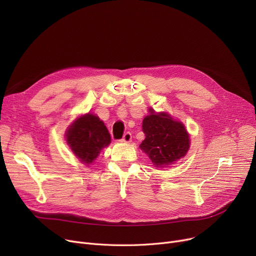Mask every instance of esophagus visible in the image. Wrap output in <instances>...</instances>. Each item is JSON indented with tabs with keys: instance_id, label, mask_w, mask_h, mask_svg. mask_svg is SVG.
Here are the masks:
<instances>
[{
	"instance_id": "esophagus-1",
	"label": "esophagus",
	"mask_w": 256,
	"mask_h": 256,
	"mask_svg": "<svg viewBox=\"0 0 256 256\" xmlns=\"http://www.w3.org/2000/svg\"><path fill=\"white\" fill-rule=\"evenodd\" d=\"M121 142H124V143H130V141H132V134L130 132H126L124 135V138L120 140Z\"/></svg>"
}]
</instances>
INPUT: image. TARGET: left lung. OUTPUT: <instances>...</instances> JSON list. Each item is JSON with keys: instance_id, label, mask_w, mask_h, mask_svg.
<instances>
[{"instance_id": "obj_1", "label": "left lung", "mask_w": 256, "mask_h": 256, "mask_svg": "<svg viewBox=\"0 0 256 256\" xmlns=\"http://www.w3.org/2000/svg\"><path fill=\"white\" fill-rule=\"evenodd\" d=\"M142 130L145 139L140 148L156 168L176 165L190 148V136L184 126L167 113H156L150 109V115L143 119Z\"/></svg>"}]
</instances>
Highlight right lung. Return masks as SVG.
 Here are the masks:
<instances>
[{
  "label": "right lung",
  "instance_id": "1",
  "mask_svg": "<svg viewBox=\"0 0 256 256\" xmlns=\"http://www.w3.org/2000/svg\"><path fill=\"white\" fill-rule=\"evenodd\" d=\"M66 141L80 163L90 165L111 142L104 124L90 113L76 118L66 130Z\"/></svg>",
  "mask_w": 256,
  "mask_h": 256
}]
</instances>
